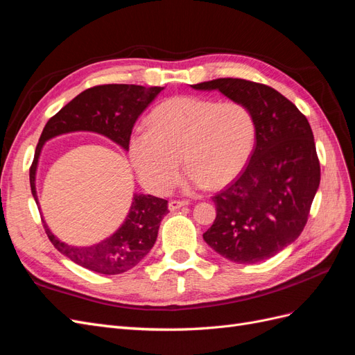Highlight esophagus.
Instances as JSON below:
<instances>
[{
  "mask_svg": "<svg viewBox=\"0 0 355 355\" xmlns=\"http://www.w3.org/2000/svg\"><path fill=\"white\" fill-rule=\"evenodd\" d=\"M188 204H189V201H187V200H171V201L168 202V209H170V210H178V209H180V207L188 206Z\"/></svg>",
  "mask_w": 355,
  "mask_h": 355,
  "instance_id": "obj_1",
  "label": "esophagus"
}]
</instances>
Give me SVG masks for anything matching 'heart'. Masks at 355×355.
Returning a JSON list of instances; mask_svg holds the SVG:
<instances>
[{"label": "heart", "mask_w": 355, "mask_h": 355, "mask_svg": "<svg viewBox=\"0 0 355 355\" xmlns=\"http://www.w3.org/2000/svg\"><path fill=\"white\" fill-rule=\"evenodd\" d=\"M148 127L130 137L128 153L142 184L166 194L179 179L182 157L189 184L220 188L249 163L256 141L252 111L239 101L178 96L158 105Z\"/></svg>", "instance_id": "heart-1"}]
</instances>
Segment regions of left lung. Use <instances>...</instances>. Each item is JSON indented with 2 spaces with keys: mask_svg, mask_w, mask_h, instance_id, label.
<instances>
[{
  "mask_svg": "<svg viewBox=\"0 0 355 355\" xmlns=\"http://www.w3.org/2000/svg\"><path fill=\"white\" fill-rule=\"evenodd\" d=\"M244 103L256 145L237 179L211 200L216 219L202 234L214 252L237 263L270 259L304 231L320 185V161L306 116L275 89L241 78L191 85Z\"/></svg>",
  "mask_w": 355,
  "mask_h": 355,
  "instance_id": "8db88e82",
  "label": "left lung"
}]
</instances>
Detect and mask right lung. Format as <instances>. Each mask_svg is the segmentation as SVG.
<instances>
[{
    "label": "right lung",
    "instance_id": "1",
    "mask_svg": "<svg viewBox=\"0 0 355 355\" xmlns=\"http://www.w3.org/2000/svg\"><path fill=\"white\" fill-rule=\"evenodd\" d=\"M164 87H142L135 84H103L84 90L53 115L42 130L29 168L32 196L37 200L35 171L41 148L49 139L69 132H94L128 149L132 128L146 106ZM167 200L135 196L121 228L110 239L90 247H73L58 240L46 222L42 227L56 249L75 263L90 271L115 275L132 270L155 244L159 222L167 214Z\"/></svg>",
    "mask_w": 355,
    "mask_h": 355
}]
</instances>
